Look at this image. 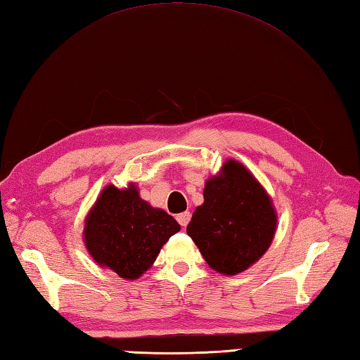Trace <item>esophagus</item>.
Returning a JSON list of instances; mask_svg holds the SVG:
<instances>
[{"instance_id": "esophagus-1", "label": "esophagus", "mask_w": 360, "mask_h": 360, "mask_svg": "<svg viewBox=\"0 0 360 360\" xmlns=\"http://www.w3.org/2000/svg\"><path fill=\"white\" fill-rule=\"evenodd\" d=\"M177 220H179V223H180L183 228H186L188 223L191 221V214L188 211L186 212H181V214L177 215Z\"/></svg>"}]
</instances>
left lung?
Returning a JSON list of instances; mask_svg holds the SVG:
<instances>
[{
  "label": "left lung",
  "mask_w": 360,
  "mask_h": 360,
  "mask_svg": "<svg viewBox=\"0 0 360 360\" xmlns=\"http://www.w3.org/2000/svg\"><path fill=\"white\" fill-rule=\"evenodd\" d=\"M277 212L273 198L234 158L205 183L203 203L186 228L210 268L236 276L252 266L273 243Z\"/></svg>",
  "instance_id": "left-lung-1"
}]
</instances>
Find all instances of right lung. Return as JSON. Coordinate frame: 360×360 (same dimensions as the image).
Segmentation results:
<instances>
[{
	"mask_svg": "<svg viewBox=\"0 0 360 360\" xmlns=\"http://www.w3.org/2000/svg\"><path fill=\"white\" fill-rule=\"evenodd\" d=\"M179 231L172 215L143 200L135 183L124 189L108 185L86 215L83 242L97 265L135 281Z\"/></svg>",
	"mask_w": 360,
	"mask_h": 360,
	"instance_id": "1",
	"label": "right lung"
}]
</instances>
